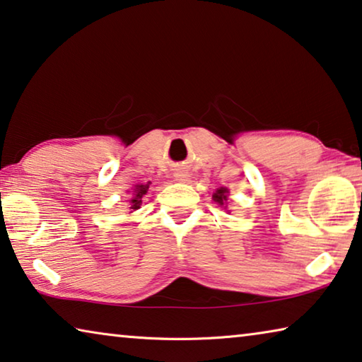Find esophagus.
<instances>
[{
  "instance_id": "obj_1",
  "label": "esophagus",
  "mask_w": 362,
  "mask_h": 362,
  "mask_svg": "<svg viewBox=\"0 0 362 362\" xmlns=\"http://www.w3.org/2000/svg\"><path fill=\"white\" fill-rule=\"evenodd\" d=\"M174 177H175V180H179V182H187L190 175H188V172H185V170H177Z\"/></svg>"
}]
</instances>
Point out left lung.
<instances>
[{"label": "left lung", "mask_w": 362, "mask_h": 362, "mask_svg": "<svg viewBox=\"0 0 362 362\" xmlns=\"http://www.w3.org/2000/svg\"><path fill=\"white\" fill-rule=\"evenodd\" d=\"M227 190L226 188H219V190H217L214 194H212V199H214L216 203H219L221 206H223L227 203Z\"/></svg>", "instance_id": "1"}]
</instances>
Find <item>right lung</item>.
Here are the masks:
<instances>
[{"label":"right lung","mask_w":362,"mask_h":362,"mask_svg":"<svg viewBox=\"0 0 362 362\" xmlns=\"http://www.w3.org/2000/svg\"><path fill=\"white\" fill-rule=\"evenodd\" d=\"M148 183L146 185H136V188H135V192H134V197H132V199H130V209H134V211H136L141 206V198H143V194H146V192H148Z\"/></svg>","instance_id":"add662e5"}]
</instances>
